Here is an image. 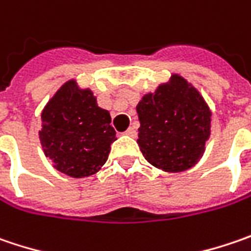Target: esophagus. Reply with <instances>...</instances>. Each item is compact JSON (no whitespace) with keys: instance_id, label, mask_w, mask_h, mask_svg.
<instances>
[{"instance_id":"1","label":"esophagus","mask_w":251,"mask_h":251,"mask_svg":"<svg viewBox=\"0 0 251 251\" xmlns=\"http://www.w3.org/2000/svg\"><path fill=\"white\" fill-rule=\"evenodd\" d=\"M126 135H127V136H132V137H135L136 136V127H133V126H130V127H129V129H127V130H126L125 132Z\"/></svg>"}]
</instances>
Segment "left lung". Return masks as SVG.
<instances>
[{"mask_svg": "<svg viewBox=\"0 0 251 251\" xmlns=\"http://www.w3.org/2000/svg\"><path fill=\"white\" fill-rule=\"evenodd\" d=\"M140 127L137 145L147 161L167 173L194 167L211 136V109L200 91L173 74L136 106Z\"/></svg>", "mask_w": 251, "mask_h": 251, "instance_id": "left-lung-1", "label": "left lung"}]
</instances>
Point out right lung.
Masks as SVG:
<instances>
[{
    "instance_id": "add662e5",
    "label": "right lung",
    "mask_w": 251,
    "mask_h": 251,
    "mask_svg": "<svg viewBox=\"0 0 251 251\" xmlns=\"http://www.w3.org/2000/svg\"><path fill=\"white\" fill-rule=\"evenodd\" d=\"M39 139L53 167L73 178L90 177L108 160L116 140L111 115L90 88L64 82L42 111Z\"/></svg>"
}]
</instances>
